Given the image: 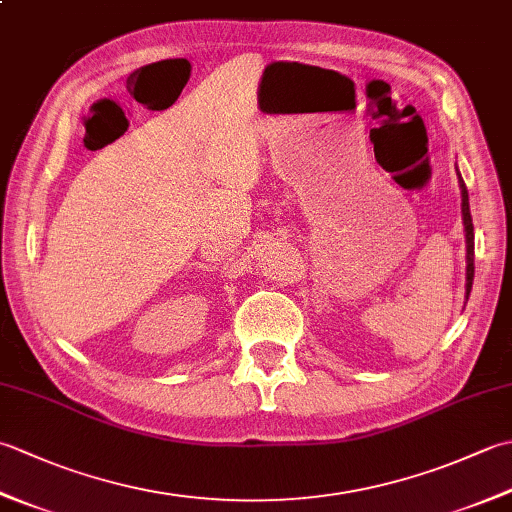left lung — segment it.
Wrapping results in <instances>:
<instances>
[{
  "label": "left lung",
  "instance_id": "8db88e82",
  "mask_svg": "<svg viewBox=\"0 0 512 512\" xmlns=\"http://www.w3.org/2000/svg\"><path fill=\"white\" fill-rule=\"evenodd\" d=\"M460 176V173H458ZM460 180V189H462V220H464V233H466V299L471 295L473 288V275H475V235H473V217H471V209H469V191H466V184Z\"/></svg>",
  "mask_w": 512,
  "mask_h": 512
}]
</instances>
